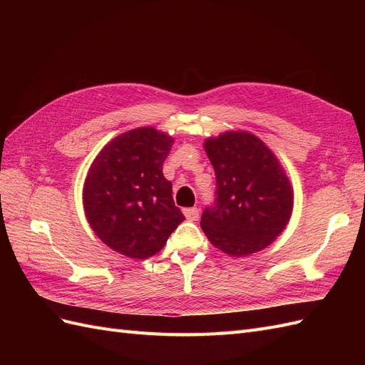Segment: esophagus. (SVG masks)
I'll return each mask as SVG.
<instances>
[{
	"label": "esophagus",
	"mask_w": 365,
	"mask_h": 365,
	"mask_svg": "<svg viewBox=\"0 0 365 365\" xmlns=\"http://www.w3.org/2000/svg\"><path fill=\"white\" fill-rule=\"evenodd\" d=\"M184 216L189 220H197V217H200V208H184Z\"/></svg>",
	"instance_id": "1"
}]
</instances>
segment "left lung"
I'll list each match as a JSON object with an SVG mask.
<instances>
[{
	"label": "left lung",
	"instance_id": "left-lung-1",
	"mask_svg": "<svg viewBox=\"0 0 365 365\" xmlns=\"http://www.w3.org/2000/svg\"><path fill=\"white\" fill-rule=\"evenodd\" d=\"M204 146L216 175L213 205L201 216L204 233L228 256L267 248L289 222L294 205L279 160L248 132H225Z\"/></svg>",
	"mask_w": 365,
	"mask_h": 365
}]
</instances>
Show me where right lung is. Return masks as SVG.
<instances>
[{"mask_svg": "<svg viewBox=\"0 0 365 365\" xmlns=\"http://www.w3.org/2000/svg\"><path fill=\"white\" fill-rule=\"evenodd\" d=\"M172 137L153 128L125 132L101 150L83 185V207L94 233L130 259L157 254L182 220L163 163Z\"/></svg>", "mask_w": 365, "mask_h": 365, "instance_id": "1", "label": "right lung"}]
</instances>
